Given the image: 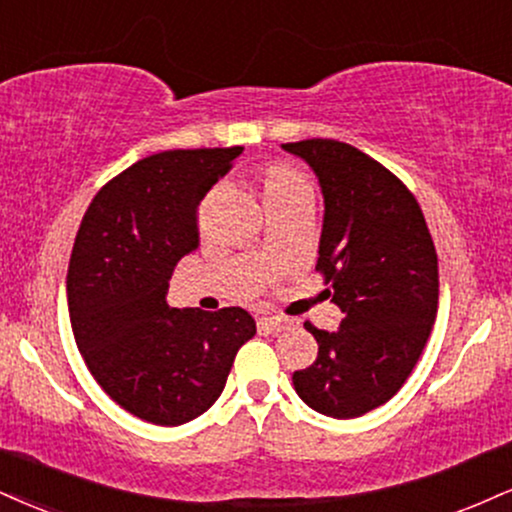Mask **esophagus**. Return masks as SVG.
<instances>
[{"label": "esophagus", "mask_w": 512, "mask_h": 512, "mask_svg": "<svg viewBox=\"0 0 512 512\" xmlns=\"http://www.w3.org/2000/svg\"><path fill=\"white\" fill-rule=\"evenodd\" d=\"M257 324H260L262 329H267V331H286V329H291V326H293L291 319H286V317H262Z\"/></svg>", "instance_id": "esophagus-1"}]
</instances>
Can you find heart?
<instances>
[{"instance_id": "1", "label": "heart", "mask_w": 512, "mask_h": 512, "mask_svg": "<svg viewBox=\"0 0 512 512\" xmlns=\"http://www.w3.org/2000/svg\"><path fill=\"white\" fill-rule=\"evenodd\" d=\"M260 186H262L264 202L310 188L303 176L295 174L293 169H286V166H267V169L260 174Z\"/></svg>"}]
</instances>
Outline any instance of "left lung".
I'll list each match as a JSON object with an SVG mask.
<instances>
[{"label": "left lung", "mask_w": 512, "mask_h": 512, "mask_svg": "<svg viewBox=\"0 0 512 512\" xmlns=\"http://www.w3.org/2000/svg\"><path fill=\"white\" fill-rule=\"evenodd\" d=\"M315 171L324 197L317 269L343 312L336 331L305 324L317 360L293 372L305 405L350 420L396 396L439 307V262L417 200L389 169L329 138L281 145Z\"/></svg>", "instance_id": "left-lung-1"}]
</instances>
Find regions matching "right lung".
<instances>
[{"mask_svg":"<svg viewBox=\"0 0 512 512\" xmlns=\"http://www.w3.org/2000/svg\"><path fill=\"white\" fill-rule=\"evenodd\" d=\"M243 147L145 157L90 202L66 295L76 346L97 384L140 420L178 427L214 405L233 357L255 336L240 307L166 303L176 262L197 245V207Z\"/></svg>","mask_w":512,"mask_h":512,"instance_id":"right-lung-1","label":"right lung"}]
</instances>
